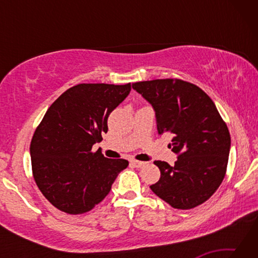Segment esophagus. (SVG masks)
<instances>
[{"label":"esophagus","mask_w":258,"mask_h":258,"mask_svg":"<svg viewBox=\"0 0 258 258\" xmlns=\"http://www.w3.org/2000/svg\"><path fill=\"white\" fill-rule=\"evenodd\" d=\"M146 163H143V161H139V160H131V165L133 166V167H137V168H141L142 166H145Z\"/></svg>","instance_id":"34e87169"}]
</instances>
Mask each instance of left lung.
Here are the masks:
<instances>
[{"label":"left lung","mask_w":258,"mask_h":258,"mask_svg":"<svg viewBox=\"0 0 258 258\" xmlns=\"http://www.w3.org/2000/svg\"><path fill=\"white\" fill-rule=\"evenodd\" d=\"M156 113L159 135L171 134L174 166L157 160L160 178L150 189L173 208L191 209L214 195L225 176L231 138L213 100L197 85L182 80L132 84Z\"/></svg>","instance_id":"1"}]
</instances>
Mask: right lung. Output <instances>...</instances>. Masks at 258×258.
Here are the masks:
<instances>
[{"label":"right lung","instance_id":"1","mask_svg":"<svg viewBox=\"0 0 258 258\" xmlns=\"http://www.w3.org/2000/svg\"><path fill=\"white\" fill-rule=\"evenodd\" d=\"M131 83L78 84L47 109L30 142L33 176L43 196L67 214L91 211L106 198L128 166L92 152L108 132L110 112L130 94Z\"/></svg>","mask_w":258,"mask_h":258}]
</instances>
